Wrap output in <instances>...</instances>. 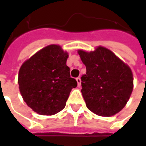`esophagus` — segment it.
<instances>
[{
  "label": "esophagus",
  "mask_w": 146,
  "mask_h": 146,
  "mask_svg": "<svg viewBox=\"0 0 146 146\" xmlns=\"http://www.w3.org/2000/svg\"><path fill=\"white\" fill-rule=\"evenodd\" d=\"M76 81H77V84H78V86H80V84H81V79H80V77L76 78Z\"/></svg>",
  "instance_id": "esophagus-1"
}]
</instances>
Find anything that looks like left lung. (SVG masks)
I'll use <instances>...</instances> for the list:
<instances>
[{"mask_svg": "<svg viewBox=\"0 0 146 146\" xmlns=\"http://www.w3.org/2000/svg\"><path fill=\"white\" fill-rule=\"evenodd\" d=\"M86 74L81 77V93L88 109L110 117L126 106L133 89L130 67L110 49L98 46L94 51H78Z\"/></svg>", "mask_w": 146, "mask_h": 146, "instance_id": "1", "label": "left lung"}]
</instances>
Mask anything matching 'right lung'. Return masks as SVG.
<instances>
[{
	"instance_id": "1",
	"label": "right lung",
	"mask_w": 146,
	"mask_h": 146,
	"mask_svg": "<svg viewBox=\"0 0 146 146\" xmlns=\"http://www.w3.org/2000/svg\"><path fill=\"white\" fill-rule=\"evenodd\" d=\"M68 53L50 44L36 53L21 66L18 83L27 105L37 114L53 115L64 109L77 81L66 66Z\"/></svg>"
}]
</instances>
